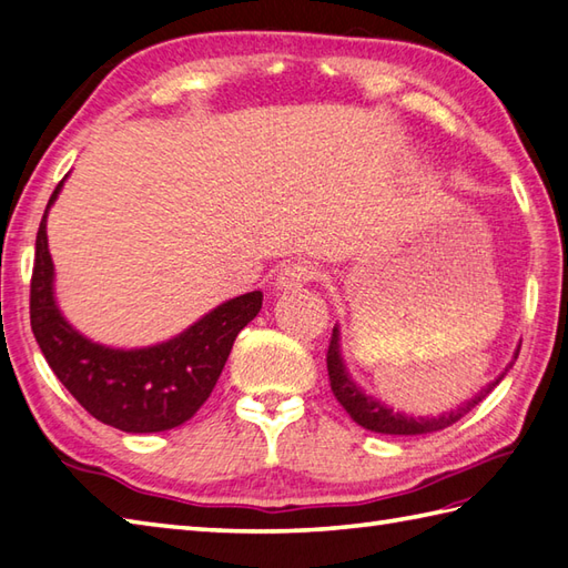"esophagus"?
<instances>
[{
	"mask_svg": "<svg viewBox=\"0 0 568 568\" xmlns=\"http://www.w3.org/2000/svg\"><path fill=\"white\" fill-rule=\"evenodd\" d=\"M318 276V267L314 262H294L276 274V292H294L308 282H314Z\"/></svg>",
	"mask_w": 568,
	"mask_h": 568,
	"instance_id": "esophagus-1",
	"label": "esophagus"
}]
</instances>
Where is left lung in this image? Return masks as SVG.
<instances>
[{
	"mask_svg": "<svg viewBox=\"0 0 568 568\" xmlns=\"http://www.w3.org/2000/svg\"><path fill=\"white\" fill-rule=\"evenodd\" d=\"M519 348L513 355V363L505 367V373L493 379L488 387L480 389L476 397L470 402H463L460 407L444 412L438 416H412V414H404V412H395L392 407H387L385 402H379L375 397L365 395L363 387H357L348 367L343 363V355H341V331L338 326H333V335H331V345H328V379H331V389L335 399L341 402V407L351 414V419L355 424H361L363 429L367 432H375V434H392V436H419V434H434V432H442L446 426L456 424L460 416H466L473 407H476L478 402H483L485 397L490 395L495 389V385H500V379L507 375V369H510L517 361Z\"/></svg>",
	"mask_w": 568,
	"mask_h": 568,
	"instance_id": "8db88e82",
	"label": "left lung"
}]
</instances>
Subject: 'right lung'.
<instances>
[{
    "instance_id": "right-lung-1",
    "label": "right lung",
    "mask_w": 568,
    "mask_h": 568,
    "mask_svg": "<svg viewBox=\"0 0 568 568\" xmlns=\"http://www.w3.org/2000/svg\"><path fill=\"white\" fill-rule=\"evenodd\" d=\"M63 181L45 205L37 235L31 331L53 375L98 422L126 434L169 432L189 422L211 397L237 333L260 314L262 292L227 298L186 331L146 348H112L90 341L65 321L55 301L45 217Z\"/></svg>"
}]
</instances>
